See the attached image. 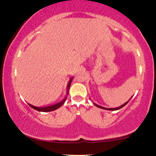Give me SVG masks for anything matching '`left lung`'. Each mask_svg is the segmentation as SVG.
<instances>
[{"instance_id":"obj_1","label":"left lung","mask_w":156,"mask_h":156,"mask_svg":"<svg viewBox=\"0 0 156 156\" xmlns=\"http://www.w3.org/2000/svg\"><path fill=\"white\" fill-rule=\"evenodd\" d=\"M130 101V100H129ZM129 101H127L126 103H125L123 105H120V106L119 107H117V108H105V107H103V106H101V105H97V104H95V103H94V105H96L97 107H98V108H103V109H105V110H110V111H116V110H118V109H119V108H122L123 106H125V105L127 104V103H128V102H129Z\"/></svg>"}]
</instances>
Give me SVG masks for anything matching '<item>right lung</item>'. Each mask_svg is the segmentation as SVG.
<instances>
[{
    "label": "right lung",
    "mask_w": 156,
    "mask_h": 156,
    "mask_svg": "<svg viewBox=\"0 0 156 156\" xmlns=\"http://www.w3.org/2000/svg\"><path fill=\"white\" fill-rule=\"evenodd\" d=\"M73 78H71L70 79H69V82H68V83H67V92H66L65 96H64V98H62V99L60 101H58V103H54V104L51 105H48V106H46V107H37V106H34V105H31V104H29V103H28V105H29L31 107V108H33L34 109H35V110L38 111V112H53V111L55 110V109H57V108H60V107L62 106V105L64 104V102L66 101V99H67V95H68V93H69V87H70L71 83H72Z\"/></svg>",
    "instance_id": "obj_1"
}]
</instances>
